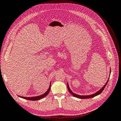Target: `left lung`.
<instances>
[{
    "instance_id": "obj_1",
    "label": "left lung",
    "mask_w": 121,
    "mask_h": 121,
    "mask_svg": "<svg viewBox=\"0 0 121 121\" xmlns=\"http://www.w3.org/2000/svg\"><path fill=\"white\" fill-rule=\"evenodd\" d=\"M111 68H110V72H109V77H110V74H111ZM109 78L107 82H106V83L105 84V85H104V86L102 87V88H101V89H100L98 91H97L96 92H95L94 94H91V95H78V94H75V93L73 92L72 91H71V90L70 89V88H69V85L68 83H67V87H68V90L69 91V92L71 94H72V95H73L74 96L77 97V98H80V99H85V98H92L94 96H96L97 95H98L99 94H100L102 91H103L104 89V88L105 87L106 85H107V84L108 83V80H109Z\"/></svg>"
}]
</instances>
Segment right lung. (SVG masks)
Returning a JSON list of instances; mask_svg holds the SVG:
<instances>
[{
    "instance_id": "add662e5",
    "label": "right lung",
    "mask_w": 121,
    "mask_h": 121,
    "mask_svg": "<svg viewBox=\"0 0 121 121\" xmlns=\"http://www.w3.org/2000/svg\"><path fill=\"white\" fill-rule=\"evenodd\" d=\"M50 87H51V82L50 83V85L49 87V88L48 89V90H47V91L46 92H45L44 94L41 95H39V96H34V97H23V96H19L21 98H22L24 99H27V100H32V101H36V100H38L40 99H42L43 97H45L47 94H48L49 92V91L50 89Z\"/></svg>"
}]
</instances>
